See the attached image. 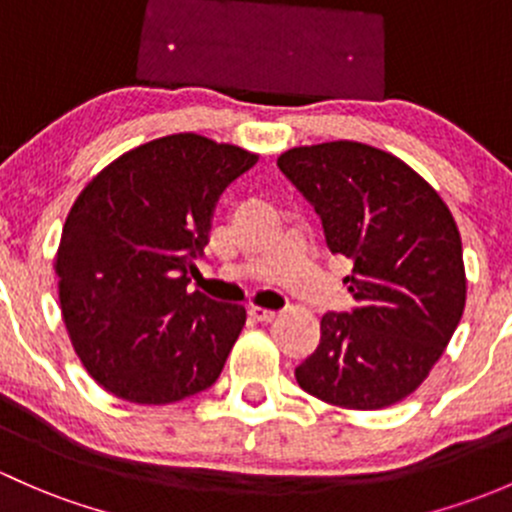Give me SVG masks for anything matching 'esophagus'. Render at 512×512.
Here are the masks:
<instances>
[{
	"mask_svg": "<svg viewBox=\"0 0 512 512\" xmlns=\"http://www.w3.org/2000/svg\"><path fill=\"white\" fill-rule=\"evenodd\" d=\"M251 315H254L256 320H261V323H271V320L278 318V310L261 308V305H254V308H251Z\"/></svg>",
	"mask_w": 512,
	"mask_h": 512,
	"instance_id": "obj_1",
	"label": "esophagus"
}]
</instances>
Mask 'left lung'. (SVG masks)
<instances>
[{
	"mask_svg": "<svg viewBox=\"0 0 512 512\" xmlns=\"http://www.w3.org/2000/svg\"><path fill=\"white\" fill-rule=\"evenodd\" d=\"M278 167L323 219L360 300L325 313L300 389L345 409L392 407L439 362L466 308L461 234L434 187L392 152L335 140L291 147Z\"/></svg>",
	"mask_w": 512,
	"mask_h": 512,
	"instance_id": "1",
	"label": "left lung"
}]
</instances>
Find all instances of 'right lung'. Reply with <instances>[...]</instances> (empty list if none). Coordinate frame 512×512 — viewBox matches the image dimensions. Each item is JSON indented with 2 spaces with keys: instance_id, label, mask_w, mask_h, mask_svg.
I'll return each instance as SVG.
<instances>
[{
  "instance_id": "1",
  "label": "right lung",
  "mask_w": 512,
  "mask_h": 512,
  "mask_svg": "<svg viewBox=\"0 0 512 512\" xmlns=\"http://www.w3.org/2000/svg\"><path fill=\"white\" fill-rule=\"evenodd\" d=\"M256 152L197 133L123 152L73 202L56 251L78 360L115 397L175 404L217 382L246 308L189 291L214 207Z\"/></svg>"
}]
</instances>
